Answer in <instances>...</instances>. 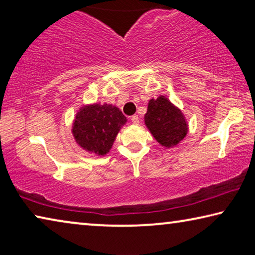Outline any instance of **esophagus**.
Wrapping results in <instances>:
<instances>
[{"label": "esophagus", "instance_id": "1", "mask_svg": "<svg viewBox=\"0 0 255 255\" xmlns=\"http://www.w3.org/2000/svg\"><path fill=\"white\" fill-rule=\"evenodd\" d=\"M130 120H131V123H132L133 125H138V124H139V117H138L137 115H133Z\"/></svg>", "mask_w": 255, "mask_h": 255}]
</instances>
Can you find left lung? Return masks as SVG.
<instances>
[{
    "label": "left lung",
    "mask_w": 255,
    "mask_h": 255,
    "mask_svg": "<svg viewBox=\"0 0 255 255\" xmlns=\"http://www.w3.org/2000/svg\"><path fill=\"white\" fill-rule=\"evenodd\" d=\"M144 120L157 143L166 148L174 147L187 136L188 124L182 111L163 96L150 99Z\"/></svg>",
    "instance_id": "8db88e82"
}]
</instances>
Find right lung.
Masks as SVG:
<instances>
[{
  "mask_svg": "<svg viewBox=\"0 0 255 255\" xmlns=\"http://www.w3.org/2000/svg\"><path fill=\"white\" fill-rule=\"evenodd\" d=\"M126 123L119 108L94 103L77 111L72 132L76 143L86 152L103 156L109 153L120 128Z\"/></svg>",
  "mask_w": 255,
  "mask_h": 255,
  "instance_id": "add662e5",
  "label": "right lung"
}]
</instances>
